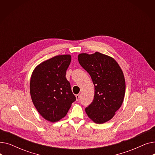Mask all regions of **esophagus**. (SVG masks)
<instances>
[{"instance_id":"1","label":"esophagus","mask_w":155,"mask_h":155,"mask_svg":"<svg viewBox=\"0 0 155 155\" xmlns=\"http://www.w3.org/2000/svg\"><path fill=\"white\" fill-rule=\"evenodd\" d=\"M76 97V99H77V101H78L79 100V98H80V95L79 94H77L75 95Z\"/></svg>"}]
</instances>
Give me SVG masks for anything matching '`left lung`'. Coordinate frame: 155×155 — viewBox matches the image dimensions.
I'll return each mask as SVG.
<instances>
[{"label":"left lung","instance_id":"8db88e82","mask_svg":"<svg viewBox=\"0 0 155 155\" xmlns=\"http://www.w3.org/2000/svg\"><path fill=\"white\" fill-rule=\"evenodd\" d=\"M78 60L91 75L95 87L94 99L85 112L94 123L103 124L114 117L123 102L126 91L123 72L114 59L99 52L81 53Z\"/></svg>","mask_w":155,"mask_h":155}]
</instances>
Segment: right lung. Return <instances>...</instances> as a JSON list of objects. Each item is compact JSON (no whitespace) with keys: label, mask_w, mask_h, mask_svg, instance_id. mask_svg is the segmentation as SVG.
Masks as SVG:
<instances>
[{"label":"right lung","mask_w":155,"mask_h":155,"mask_svg":"<svg viewBox=\"0 0 155 155\" xmlns=\"http://www.w3.org/2000/svg\"><path fill=\"white\" fill-rule=\"evenodd\" d=\"M70 62V54L56 56L38 64L31 77L32 101L41 116L52 123L66 116L76 101L65 77Z\"/></svg>","instance_id":"right-lung-1"}]
</instances>
